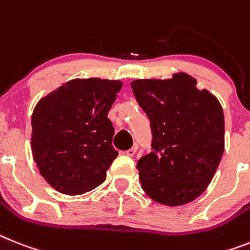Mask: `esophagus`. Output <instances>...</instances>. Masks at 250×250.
Here are the masks:
<instances>
[{"mask_svg":"<svg viewBox=\"0 0 250 250\" xmlns=\"http://www.w3.org/2000/svg\"><path fill=\"white\" fill-rule=\"evenodd\" d=\"M137 149H138L137 146H134V147H131L130 149H127L126 152H125V154H126V156H129V157H133L134 154L137 153Z\"/></svg>","mask_w":250,"mask_h":250,"instance_id":"obj_1","label":"esophagus"}]
</instances>
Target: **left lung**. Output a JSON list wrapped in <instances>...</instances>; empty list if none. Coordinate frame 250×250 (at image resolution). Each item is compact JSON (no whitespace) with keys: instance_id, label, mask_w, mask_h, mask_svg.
Here are the masks:
<instances>
[{"instance_id":"1","label":"left lung","mask_w":250,"mask_h":250,"mask_svg":"<svg viewBox=\"0 0 250 250\" xmlns=\"http://www.w3.org/2000/svg\"><path fill=\"white\" fill-rule=\"evenodd\" d=\"M131 88L153 134V150L137 164L142 189L170 207L194 201L207 189L224 154L221 103L207 89H198L187 73L134 80Z\"/></svg>"}]
</instances>
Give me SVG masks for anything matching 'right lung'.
Returning <instances> with one entry per match:
<instances>
[{
	"label": "right lung",
	"mask_w": 250,
	"mask_h": 250,
	"mask_svg": "<svg viewBox=\"0 0 250 250\" xmlns=\"http://www.w3.org/2000/svg\"><path fill=\"white\" fill-rule=\"evenodd\" d=\"M120 80L73 79L38 101L32 116V152L53 189L80 195L106 180L117 157L107 117Z\"/></svg>",
	"instance_id": "add662e5"
}]
</instances>
